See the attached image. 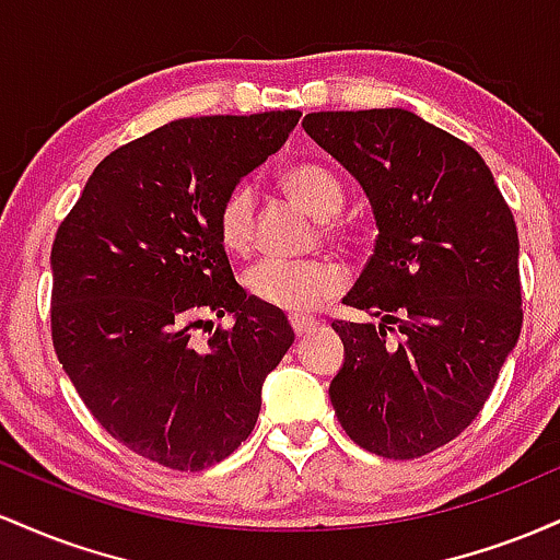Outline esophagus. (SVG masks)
Masks as SVG:
<instances>
[{"instance_id": "1", "label": "esophagus", "mask_w": 560, "mask_h": 560, "mask_svg": "<svg viewBox=\"0 0 560 560\" xmlns=\"http://www.w3.org/2000/svg\"><path fill=\"white\" fill-rule=\"evenodd\" d=\"M289 324H292L294 337H305V334H311L313 329H316L318 320L316 318H305V316H292V318H289Z\"/></svg>"}]
</instances>
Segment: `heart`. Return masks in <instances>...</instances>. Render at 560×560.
<instances>
[{
	"label": "heart",
	"mask_w": 560,
	"mask_h": 560,
	"mask_svg": "<svg viewBox=\"0 0 560 560\" xmlns=\"http://www.w3.org/2000/svg\"><path fill=\"white\" fill-rule=\"evenodd\" d=\"M284 189L302 208L320 221L326 240L342 242L347 231L334 218L345 208V186L329 168L316 163L294 165L284 173ZM218 240L229 253H244L255 231V191L249 184H236L223 195L215 213ZM249 298L273 311L300 313L316 311L324 300L339 292L342 273L326 260H279L262 258L244 273Z\"/></svg>",
	"instance_id": "b5f03b06"
}]
</instances>
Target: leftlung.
<instances>
[{
  "label": "left lung",
  "instance_id": "obj_1",
  "mask_svg": "<svg viewBox=\"0 0 560 560\" xmlns=\"http://www.w3.org/2000/svg\"><path fill=\"white\" fill-rule=\"evenodd\" d=\"M302 128L361 182L378 226L342 300L378 324H331L334 413L369 453L421 458L477 419L516 347V221L479 152L419 115L307 113Z\"/></svg>",
  "mask_w": 560,
  "mask_h": 560
}]
</instances>
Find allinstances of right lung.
<instances>
[{"label": "right lung", "mask_w": 560, "mask_h": 560, "mask_svg": "<svg viewBox=\"0 0 560 560\" xmlns=\"http://www.w3.org/2000/svg\"><path fill=\"white\" fill-rule=\"evenodd\" d=\"M300 115L160 126L102 160L57 229L55 352L102 429L141 458L202 471L255 429L262 378L294 331L236 284L215 213ZM229 312L234 327L194 342L205 315Z\"/></svg>", "instance_id": "right-lung-1"}]
</instances>
